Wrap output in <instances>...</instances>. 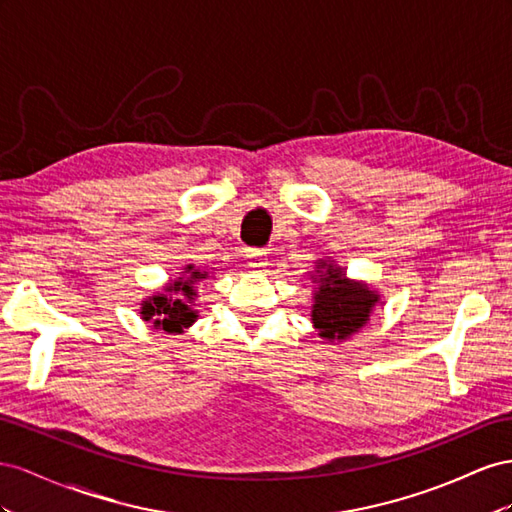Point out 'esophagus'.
<instances>
[{
  "label": "esophagus",
  "instance_id": "1",
  "mask_svg": "<svg viewBox=\"0 0 512 512\" xmlns=\"http://www.w3.org/2000/svg\"><path fill=\"white\" fill-rule=\"evenodd\" d=\"M246 261H248V266H251V268L268 266L266 248H246Z\"/></svg>",
  "mask_w": 512,
  "mask_h": 512
}]
</instances>
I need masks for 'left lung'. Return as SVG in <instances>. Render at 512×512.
<instances>
[{"mask_svg":"<svg viewBox=\"0 0 512 512\" xmlns=\"http://www.w3.org/2000/svg\"><path fill=\"white\" fill-rule=\"evenodd\" d=\"M328 266L321 261V268ZM319 289L313 304V324L319 337L328 341H341L367 324L369 313L377 302L373 291L343 279L341 268H326L321 274Z\"/></svg>","mask_w":512,"mask_h":512,"instance_id":"obj_1","label":"left lung"}]
</instances>
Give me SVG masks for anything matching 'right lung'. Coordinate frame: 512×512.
<instances>
[{
	"mask_svg": "<svg viewBox=\"0 0 512 512\" xmlns=\"http://www.w3.org/2000/svg\"><path fill=\"white\" fill-rule=\"evenodd\" d=\"M193 266H188L186 272H191ZM206 279V272H191L188 274V281H175L169 291H182V294H171L173 299L165 294L154 296L150 300H145L141 306V315L145 321H154V326L165 330V332H182V328H188L195 321L197 313L191 311V306L186 304V300H193L195 289L191 287L195 281ZM185 298L182 299L181 296Z\"/></svg>",
	"mask_w": 512,
	"mask_h": 512,
	"instance_id": "1",
	"label": "right lung"
}]
</instances>
